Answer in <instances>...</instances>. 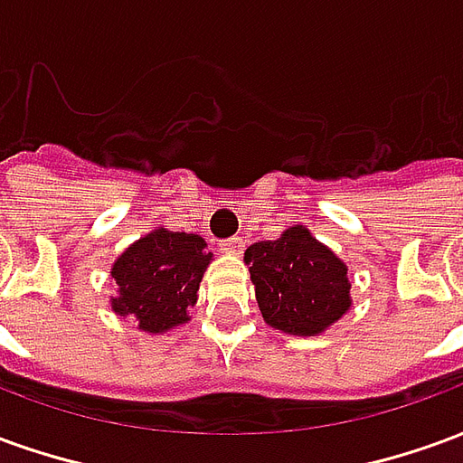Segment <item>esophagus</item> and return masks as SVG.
Masks as SVG:
<instances>
[{"mask_svg": "<svg viewBox=\"0 0 463 463\" xmlns=\"http://www.w3.org/2000/svg\"><path fill=\"white\" fill-rule=\"evenodd\" d=\"M218 250L228 252V255H241L242 241L241 238H228V241L218 242Z\"/></svg>", "mask_w": 463, "mask_h": 463, "instance_id": "esophagus-1", "label": "esophagus"}]
</instances>
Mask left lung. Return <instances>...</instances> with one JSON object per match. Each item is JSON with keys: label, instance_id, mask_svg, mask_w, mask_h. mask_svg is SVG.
<instances>
[{"label": "left lung", "instance_id": "left-lung-1", "mask_svg": "<svg viewBox=\"0 0 463 463\" xmlns=\"http://www.w3.org/2000/svg\"><path fill=\"white\" fill-rule=\"evenodd\" d=\"M265 322L290 335H317L349 310L347 265L307 228L295 225L278 241L245 250Z\"/></svg>", "mask_w": 463, "mask_h": 463}]
</instances>
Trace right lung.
<instances>
[{
	"label": "right lung",
	"instance_id": "obj_1",
	"mask_svg": "<svg viewBox=\"0 0 463 463\" xmlns=\"http://www.w3.org/2000/svg\"><path fill=\"white\" fill-rule=\"evenodd\" d=\"M211 258L201 235L165 228L148 232L114 262L111 278L118 285V298L111 300V307L121 317L138 320L143 332L183 325L198 300Z\"/></svg>",
	"mask_w": 463,
	"mask_h": 463
}]
</instances>
